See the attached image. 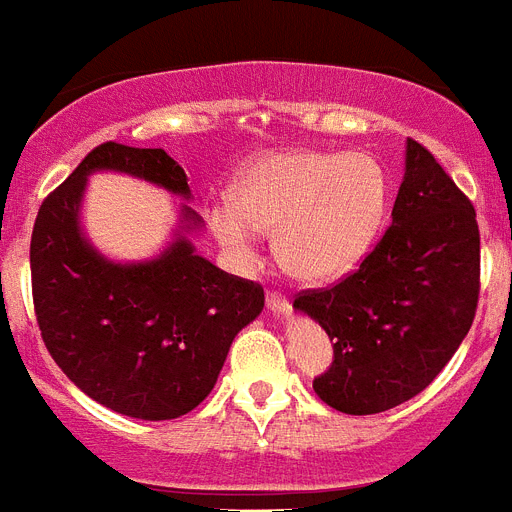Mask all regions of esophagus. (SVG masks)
Instances as JSON below:
<instances>
[{
	"label": "esophagus",
	"mask_w": 512,
	"mask_h": 512,
	"mask_svg": "<svg viewBox=\"0 0 512 512\" xmlns=\"http://www.w3.org/2000/svg\"><path fill=\"white\" fill-rule=\"evenodd\" d=\"M265 302H268V309L273 312V315H278V317H289L291 315V304L286 302V296L268 294V299H265Z\"/></svg>",
	"instance_id": "34e87169"
}]
</instances>
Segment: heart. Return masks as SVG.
<instances>
[{
  "instance_id": "b5f03b06",
  "label": "heart",
  "mask_w": 512,
  "mask_h": 512,
  "mask_svg": "<svg viewBox=\"0 0 512 512\" xmlns=\"http://www.w3.org/2000/svg\"><path fill=\"white\" fill-rule=\"evenodd\" d=\"M388 203L390 179L369 153L281 150L249 163L208 226L231 263H255L263 231L291 278L333 283L372 252Z\"/></svg>"
}]
</instances>
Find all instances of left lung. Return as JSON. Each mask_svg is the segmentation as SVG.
I'll return each instance as SVG.
<instances>
[{
	"label": "left lung",
	"mask_w": 512,
	"mask_h": 512,
	"mask_svg": "<svg viewBox=\"0 0 512 512\" xmlns=\"http://www.w3.org/2000/svg\"><path fill=\"white\" fill-rule=\"evenodd\" d=\"M390 218L356 273L294 299L336 341V359L312 388L343 414H380L422 393L458 351L479 302L474 205L411 137Z\"/></svg>",
	"instance_id": "8db88e82"
}]
</instances>
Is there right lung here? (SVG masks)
Here are the masks:
<instances>
[{
    "instance_id": "obj_1",
    "label": "right lung",
    "mask_w": 512,
    "mask_h": 512,
    "mask_svg": "<svg viewBox=\"0 0 512 512\" xmlns=\"http://www.w3.org/2000/svg\"><path fill=\"white\" fill-rule=\"evenodd\" d=\"M127 173L182 196L167 247L111 261L82 226L87 179ZM187 174L163 148L103 143L51 192L30 239L33 304L51 359L88 398L117 414L163 422L213 390L236 333L265 307L263 289L197 255L203 218Z\"/></svg>"
}]
</instances>
